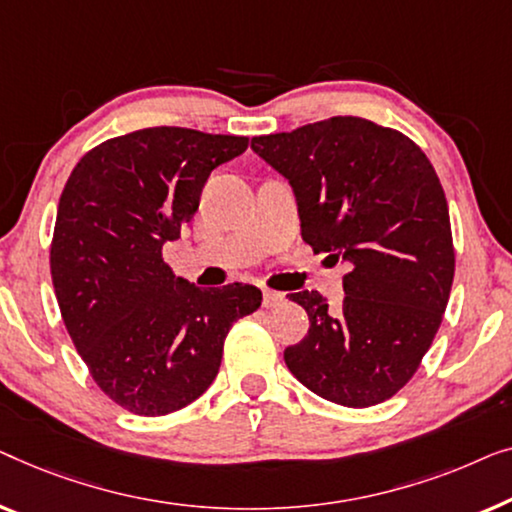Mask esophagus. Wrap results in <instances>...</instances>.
<instances>
[{
    "instance_id": "1",
    "label": "esophagus",
    "mask_w": 512,
    "mask_h": 512,
    "mask_svg": "<svg viewBox=\"0 0 512 512\" xmlns=\"http://www.w3.org/2000/svg\"><path fill=\"white\" fill-rule=\"evenodd\" d=\"M283 292H276V290H262V306L264 308H273L278 306L280 301H283Z\"/></svg>"
}]
</instances>
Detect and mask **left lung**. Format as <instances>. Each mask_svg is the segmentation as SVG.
<instances>
[{
  "label": "left lung",
  "instance_id": "left-lung-1",
  "mask_svg": "<svg viewBox=\"0 0 512 512\" xmlns=\"http://www.w3.org/2000/svg\"><path fill=\"white\" fill-rule=\"evenodd\" d=\"M253 150L294 187L301 239L350 264L341 306L315 290L290 294L311 327L285 350L287 369L338 406L387 401L420 369L455 278L448 201L429 157L355 115L255 136Z\"/></svg>",
  "mask_w": 512,
  "mask_h": 512
}]
</instances>
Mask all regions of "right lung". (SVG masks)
<instances>
[{
  "instance_id": "1",
  "label": "right lung",
  "mask_w": 512,
  "mask_h": 512,
  "mask_svg": "<svg viewBox=\"0 0 512 512\" xmlns=\"http://www.w3.org/2000/svg\"><path fill=\"white\" fill-rule=\"evenodd\" d=\"M246 148L248 136L148 127L99 143L67 178L50 241L57 306L92 380L129 413L199 399L229 329L262 304L253 285H187L162 257L211 171Z\"/></svg>"
}]
</instances>
